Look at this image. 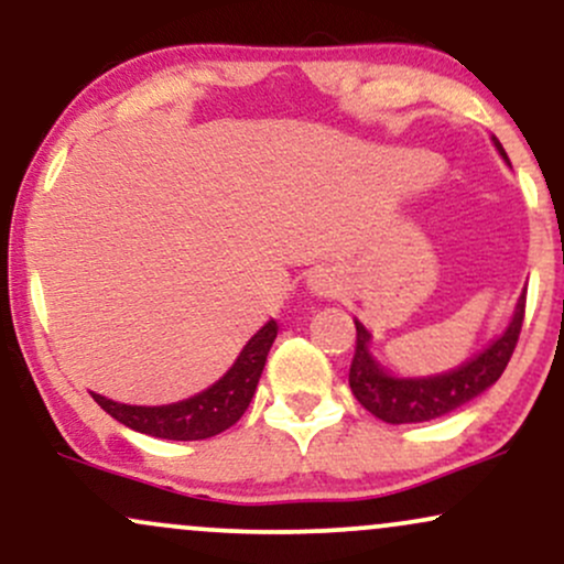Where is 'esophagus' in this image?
Here are the masks:
<instances>
[{
    "label": "esophagus",
    "instance_id": "1",
    "mask_svg": "<svg viewBox=\"0 0 564 564\" xmlns=\"http://www.w3.org/2000/svg\"><path fill=\"white\" fill-rule=\"evenodd\" d=\"M310 289H313L318 296L334 294V281H332V275H328V273H315L313 278H310Z\"/></svg>",
    "mask_w": 564,
    "mask_h": 564
}]
</instances>
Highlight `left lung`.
<instances>
[{
	"label": "left lung",
	"mask_w": 564,
	"mask_h": 564,
	"mask_svg": "<svg viewBox=\"0 0 564 564\" xmlns=\"http://www.w3.org/2000/svg\"><path fill=\"white\" fill-rule=\"evenodd\" d=\"M496 148L507 159L498 140ZM522 321H525V294L520 296L509 328L498 336L494 345L477 355L475 360L456 368V371L430 379L387 377L377 366V360L368 355V339L371 336L355 321L358 336H355V355L352 366H349V390L366 411H371L373 416H379L387 424H416L445 416V413L456 411L458 405L469 403L471 398L488 390L490 384H496L509 364L511 352H514L517 339H520Z\"/></svg>",
	"instance_id": "left-lung-1"
}]
</instances>
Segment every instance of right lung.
Returning a JSON list of instances; mask_svg holds the SVG:
<instances>
[{
	"label": "right lung",
	"instance_id": "1",
	"mask_svg": "<svg viewBox=\"0 0 564 564\" xmlns=\"http://www.w3.org/2000/svg\"><path fill=\"white\" fill-rule=\"evenodd\" d=\"M278 334L275 321L264 326L249 339V345L241 349L238 360L225 373L217 384L183 403L172 405H124L113 400L93 394L95 403L106 413H111L116 422L127 424L129 430H138L142 435L161 437V440H206L219 432L230 430L254 398L257 381L262 377L264 360H268L270 345Z\"/></svg>",
	"mask_w": 564,
	"mask_h": 564
}]
</instances>
